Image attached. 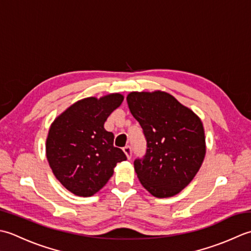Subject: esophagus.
I'll return each mask as SVG.
<instances>
[{"label": "esophagus", "mask_w": 251, "mask_h": 251, "mask_svg": "<svg viewBox=\"0 0 251 251\" xmlns=\"http://www.w3.org/2000/svg\"><path fill=\"white\" fill-rule=\"evenodd\" d=\"M124 151H125V154L126 155L127 159H131V157H132V147L129 146V145L125 146L124 147Z\"/></svg>", "instance_id": "1"}]
</instances>
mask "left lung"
Listing matches in <instances>:
<instances>
[{
	"label": "left lung",
	"mask_w": 251,
	"mask_h": 251,
	"mask_svg": "<svg viewBox=\"0 0 251 251\" xmlns=\"http://www.w3.org/2000/svg\"><path fill=\"white\" fill-rule=\"evenodd\" d=\"M132 116L146 140V152L134 160L141 184L158 198L175 196L196 176L206 154L201 119L166 92H132Z\"/></svg>",
	"instance_id": "obj_1"
}]
</instances>
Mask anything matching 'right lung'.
<instances>
[{
    "label": "right lung",
    "instance_id": "right-lung-1",
    "mask_svg": "<svg viewBox=\"0 0 251 251\" xmlns=\"http://www.w3.org/2000/svg\"><path fill=\"white\" fill-rule=\"evenodd\" d=\"M124 100L121 94L97 100L88 97L71 105L55 119L47 140V157L56 178L76 196L90 197L126 159L114 146V134L105 130L109 115Z\"/></svg>",
    "mask_w": 251,
    "mask_h": 251
}]
</instances>
